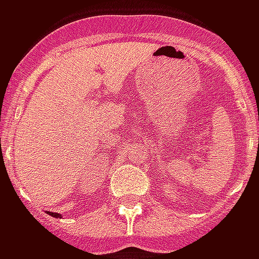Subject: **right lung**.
I'll return each mask as SVG.
<instances>
[{
  "label": "right lung",
  "instance_id": "add662e5",
  "mask_svg": "<svg viewBox=\"0 0 259 259\" xmlns=\"http://www.w3.org/2000/svg\"><path fill=\"white\" fill-rule=\"evenodd\" d=\"M49 214H51V215H52V217H58V215H59L58 213H49Z\"/></svg>",
  "mask_w": 259,
  "mask_h": 259
}]
</instances>
